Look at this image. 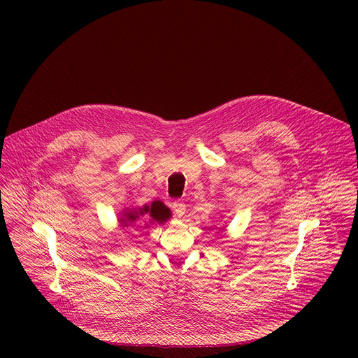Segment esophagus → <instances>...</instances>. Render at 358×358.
Returning <instances> with one entry per match:
<instances>
[{
    "instance_id": "esophagus-1",
    "label": "esophagus",
    "mask_w": 358,
    "mask_h": 358,
    "mask_svg": "<svg viewBox=\"0 0 358 358\" xmlns=\"http://www.w3.org/2000/svg\"><path fill=\"white\" fill-rule=\"evenodd\" d=\"M173 210L178 218H181L185 214V203L182 201H174L173 202Z\"/></svg>"
}]
</instances>
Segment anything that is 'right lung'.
Here are the masks:
<instances>
[{
	"mask_svg": "<svg viewBox=\"0 0 358 358\" xmlns=\"http://www.w3.org/2000/svg\"><path fill=\"white\" fill-rule=\"evenodd\" d=\"M119 224L120 227H133L140 220H148V224H166L171 218V211L169 207H166L162 201H152L151 203H144L143 207H131L124 208L120 213ZM148 224L144 225V228L148 227Z\"/></svg>",
	"mask_w": 358,
	"mask_h": 358,
	"instance_id": "1",
	"label": "right lung"
}]
</instances>
